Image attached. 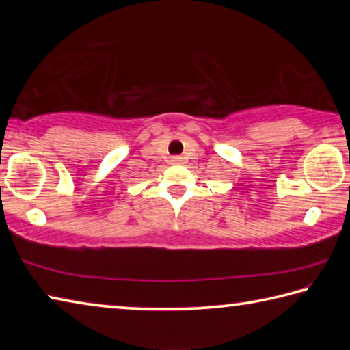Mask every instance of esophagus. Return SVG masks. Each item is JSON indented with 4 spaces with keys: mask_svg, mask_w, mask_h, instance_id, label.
Wrapping results in <instances>:
<instances>
[{
    "mask_svg": "<svg viewBox=\"0 0 350 350\" xmlns=\"http://www.w3.org/2000/svg\"><path fill=\"white\" fill-rule=\"evenodd\" d=\"M170 163L174 164V165H180V164H183V158H180V157H174L170 159Z\"/></svg>",
    "mask_w": 350,
    "mask_h": 350,
    "instance_id": "34e87169",
    "label": "esophagus"
}]
</instances>
